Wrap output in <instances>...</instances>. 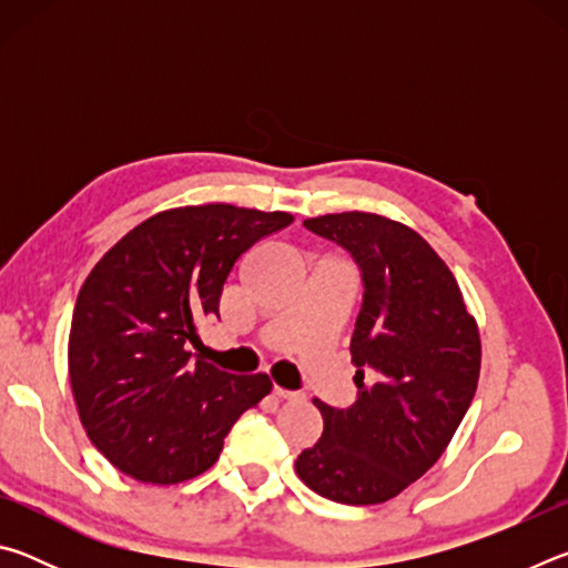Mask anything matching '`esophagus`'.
<instances>
[{
	"mask_svg": "<svg viewBox=\"0 0 568 568\" xmlns=\"http://www.w3.org/2000/svg\"><path fill=\"white\" fill-rule=\"evenodd\" d=\"M273 396H275V398H281V400H301V398H303L301 393H295V390H285V388H281V386H273Z\"/></svg>",
	"mask_w": 568,
	"mask_h": 568,
	"instance_id": "obj_1",
	"label": "esophagus"
}]
</instances>
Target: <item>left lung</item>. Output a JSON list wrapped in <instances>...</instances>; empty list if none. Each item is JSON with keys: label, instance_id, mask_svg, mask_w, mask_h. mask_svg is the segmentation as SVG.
<instances>
[{"label": "left lung", "instance_id": "1", "mask_svg": "<svg viewBox=\"0 0 568 568\" xmlns=\"http://www.w3.org/2000/svg\"><path fill=\"white\" fill-rule=\"evenodd\" d=\"M303 225L348 250L363 303L351 338L358 396L348 408L315 400L323 436L295 470L331 501L383 504L436 464L464 420L478 386V325L416 230L358 210Z\"/></svg>", "mask_w": 568, "mask_h": 568}]
</instances>
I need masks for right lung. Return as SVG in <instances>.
I'll use <instances>...</instances> for the list:
<instances>
[{
    "label": "right lung",
    "mask_w": 568,
    "mask_h": 568,
    "mask_svg": "<svg viewBox=\"0 0 568 568\" xmlns=\"http://www.w3.org/2000/svg\"><path fill=\"white\" fill-rule=\"evenodd\" d=\"M293 223L235 205L165 210L130 230L77 295L70 383L94 448L142 484H180L215 464L225 436L273 383L192 361L247 247Z\"/></svg>",
    "instance_id": "right-lung-1"
}]
</instances>
